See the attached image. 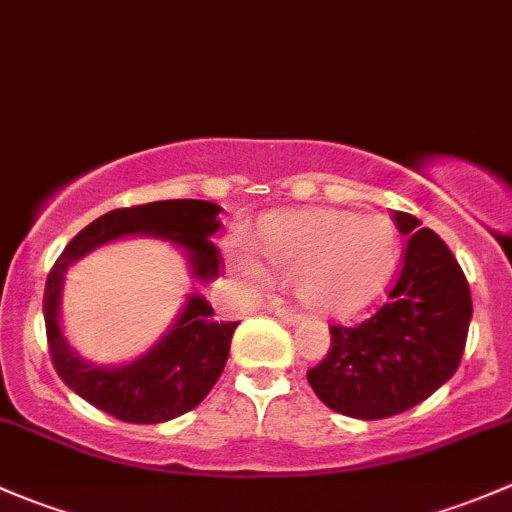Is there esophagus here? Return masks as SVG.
Instances as JSON below:
<instances>
[{
    "mask_svg": "<svg viewBox=\"0 0 512 512\" xmlns=\"http://www.w3.org/2000/svg\"><path fill=\"white\" fill-rule=\"evenodd\" d=\"M276 315L283 320V323H293L295 325L300 320L298 310H295V308H283V305H281V308H276Z\"/></svg>",
    "mask_w": 512,
    "mask_h": 512,
    "instance_id": "esophagus-1",
    "label": "esophagus"
}]
</instances>
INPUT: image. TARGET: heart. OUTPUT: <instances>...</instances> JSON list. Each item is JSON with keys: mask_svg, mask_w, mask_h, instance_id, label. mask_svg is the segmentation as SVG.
I'll return each instance as SVG.
<instances>
[{"mask_svg": "<svg viewBox=\"0 0 512 512\" xmlns=\"http://www.w3.org/2000/svg\"><path fill=\"white\" fill-rule=\"evenodd\" d=\"M226 254L249 288H266L271 278L298 281L300 298L310 310L350 315L387 286L397 266L399 234L384 217L308 209L266 221L261 234L266 264L244 236H234Z\"/></svg>", "mask_w": 512, "mask_h": 512, "instance_id": "1", "label": "heart"}]
</instances>
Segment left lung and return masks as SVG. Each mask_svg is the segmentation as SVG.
I'll return each mask as SVG.
<instances>
[{"label":"left lung","mask_w":512,"mask_h":512,"mask_svg":"<svg viewBox=\"0 0 512 512\" xmlns=\"http://www.w3.org/2000/svg\"><path fill=\"white\" fill-rule=\"evenodd\" d=\"M407 236L387 303L357 325H333L330 350L308 370L320 402L355 419H387L424 402L458 370L473 303L461 266L439 234L394 212Z\"/></svg>","instance_id":"1"}]
</instances>
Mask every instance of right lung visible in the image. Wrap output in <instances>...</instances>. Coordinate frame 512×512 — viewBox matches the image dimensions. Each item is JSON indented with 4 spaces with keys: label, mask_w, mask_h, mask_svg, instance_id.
Wrapping results in <instances>:
<instances>
[{
    "label": "right lung",
    "mask_w": 512,
    "mask_h": 512,
    "mask_svg": "<svg viewBox=\"0 0 512 512\" xmlns=\"http://www.w3.org/2000/svg\"><path fill=\"white\" fill-rule=\"evenodd\" d=\"M219 204L202 199H167L113 209L78 231L56 258L46 278L44 320L51 362L78 397L100 412L130 424H160L192 412L217 384L239 323L214 318L202 295H189L172 330L150 352L123 367H96L68 347L59 325L63 273L88 251L120 236H157L187 251L192 273L212 281L221 273V254L212 236L219 231Z\"/></svg>",
    "instance_id": "1"
}]
</instances>
